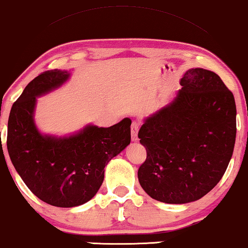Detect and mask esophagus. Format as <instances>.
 <instances>
[{"instance_id":"obj_1","label":"esophagus","mask_w":248,"mask_h":248,"mask_svg":"<svg viewBox=\"0 0 248 248\" xmlns=\"http://www.w3.org/2000/svg\"><path fill=\"white\" fill-rule=\"evenodd\" d=\"M139 127H140L139 122L133 121V124H131V130H130L131 140H133V142H137V140H139V136H137V134H139Z\"/></svg>"}]
</instances>
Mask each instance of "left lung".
Returning a JSON list of instances; mask_svg holds the SVG:
<instances>
[{"instance_id":"left-lung-1","label":"left lung","mask_w":248,"mask_h":248,"mask_svg":"<svg viewBox=\"0 0 248 248\" xmlns=\"http://www.w3.org/2000/svg\"><path fill=\"white\" fill-rule=\"evenodd\" d=\"M169 104L144 119L146 160L137 176L153 199L196 202L220 182L236 142V103L214 72L190 68Z\"/></svg>"}]
</instances>
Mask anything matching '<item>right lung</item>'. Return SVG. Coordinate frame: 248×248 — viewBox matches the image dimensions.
Instances as JSON below:
<instances>
[{"mask_svg":"<svg viewBox=\"0 0 248 248\" xmlns=\"http://www.w3.org/2000/svg\"><path fill=\"white\" fill-rule=\"evenodd\" d=\"M71 72H43L12 105L7 146L14 167L37 198L56 207L89 202L104 181V168L130 144L129 118L103 128L87 124L68 136L42 134L34 113L37 97L62 87Z\"/></svg>","mask_w":248,"mask_h":248,"instance_id":"right-lung-1","label":"right lung"}]
</instances>
